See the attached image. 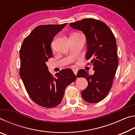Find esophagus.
<instances>
[{"mask_svg":"<svg viewBox=\"0 0 135 135\" xmlns=\"http://www.w3.org/2000/svg\"><path fill=\"white\" fill-rule=\"evenodd\" d=\"M73 72H74V74L76 75H77V71H78V70H77V69H73Z\"/></svg>","mask_w":135,"mask_h":135,"instance_id":"esophagus-1","label":"esophagus"}]
</instances>
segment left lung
Returning a JSON list of instances; mask_svg holds the SVG:
<instances>
[{
  "label": "left lung",
  "instance_id": "8db88e82",
  "mask_svg": "<svg viewBox=\"0 0 135 135\" xmlns=\"http://www.w3.org/2000/svg\"><path fill=\"white\" fill-rule=\"evenodd\" d=\"M70 26L81 31L86 36V58L91 60L95 73L89 75L80 70L77 77H84L88 86L81 93L89 103H98L105 98L110 90L117 71L118 61L115 36L104 22L92 18L71 22Z\"/></svg>",
  "mask_w": 135,
  "mask_h": 135
}]
</instances>
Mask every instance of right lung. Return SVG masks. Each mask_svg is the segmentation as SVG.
<instances>
[{
	"label": "right lung",
	"mask_w": 135,
	"mask_h": 135,
	"mask_svg": "<svg viewBox=\"0 0 135 135\" xmlns=\"http://www.w3.org/2000/svg\"><path fill=\"white\" fill-rule=\"evenodd\" d=\"M67 23L36 27L24 38L20 52V75L31 99L45 108L61 103L65 89L77 79L71 69H64L53 77L46 62L52 57V40Z\"/></svg>",
	"instance_id": "obj_1"
}]
</instances>
